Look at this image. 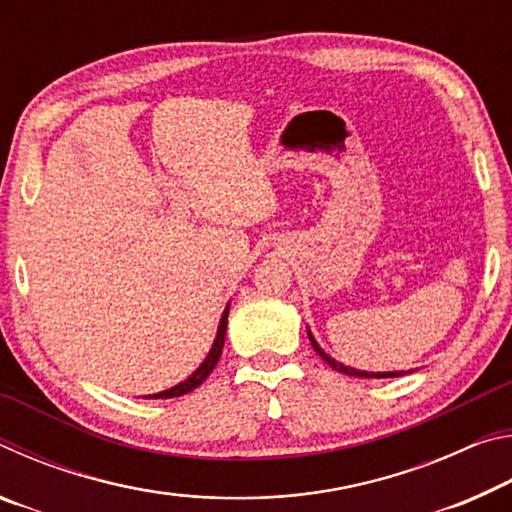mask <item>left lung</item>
I'll return each mask as SVG.
<instances>
[{
  "label": "left lung",
  "mask_w": 512,
  "mask_h": 512,
  "mask_svg": "<svg viewBox=\"0 0 512 512\" xmlns=\"http://www.w3.org/2000/svg\"><path fill=\"white\" fill-rule=\"evenodd\" d=\"M307 334H309V341H311V345H314V350L320 354V357H323V361L327 363L329 368H334V370H339V372H343V375H350V377H363V379H386V377H402V375H406V372H402V370H393V372H368V370H357V368H350V366H343L341 361H336V359H332L329 357V354L320 348V345L316 343V339H314V334L309 332L307 329ZM409 372H413V370H409Z\"/></svg>",
  "instance_id": "8db88e82"
}]
</instances>
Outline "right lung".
<instances>
[{
	"label": "right lung",
	"instance_id": "obj_1",
	"mask_svg": "<svg viewBox=\"0 0 512 512\" xmlns=\"http://www.w3.org/2000/svg\"><path fill=\"white\" fill-rule=\"evenodd\" d=\"M228 314H230V302H228V305H225V309H223V316H221V320H219V329H216V339H214L212 348H210V352H207V357L203 359L201 366H198L185 381H180V384L167 388V391L155 393V395H146V397H149V400H167V397L187 395V393H192L194 388H198V386L203 384V381L207 379V375H210L216 363H219V359H221L223 341H225V329H228Z\"/></svg>",
	"mask_w": 512,
	"mask_h": 512
}]
</instances>
